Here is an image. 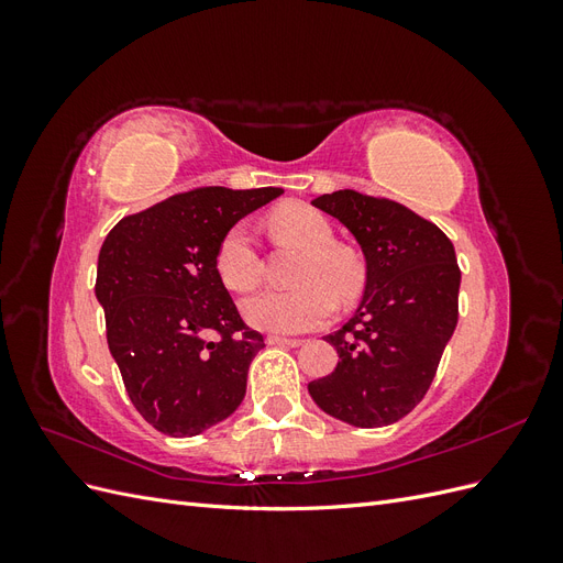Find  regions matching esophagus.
<instances>
[{
  "instance_id": "esophagus-1",
  "label": "esophagus",
  "mask_w": 563,
  "mask_h": 563,
  "mask_svg": "<svg viewBox=\"0 0 563 563\" xmlns=\"http://www.w3.org/2000/svg\"><path fill=\"white\" fill-rule=\"evenodd\" d=\"M267 345L298 347V345H302V340H300V338H286V335H267Z\"/></svg>"
}]
</instances>
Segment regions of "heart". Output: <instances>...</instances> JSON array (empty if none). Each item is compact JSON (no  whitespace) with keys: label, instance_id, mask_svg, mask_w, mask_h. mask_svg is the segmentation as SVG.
Listing matches in <instances>:
<instances>
[{"label":"heart","instance_id":"heart-1","mask_svg":"<svg viewBox=\"0 0 563 563\" xmlns=\"http://www.w3.org/2000/svg\"><path fill=\"white\" fill-rule=\"evenodd\" d=\"M269 230L305 249L294 288H265L244 300L251 327L269 333H302L327 323L338 298H354L364 284L356 255L333 244L327 216L302 201H288L267 218ZM216 272L232 291H249L261 282V253L246 223H234L216 249Z\"/></svg>","mask_w":563,"mask_h":563}]
</instances>
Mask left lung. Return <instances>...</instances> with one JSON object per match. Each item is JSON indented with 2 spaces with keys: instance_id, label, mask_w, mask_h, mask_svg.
Masks as SVG:
<instances>
[{
  "instance_id": "obj_1",
  "label": "left lung",
  "mask_w": 563,
  "mask_h": 563,
  "mask_svg": "<svg viewBox=\"0 0 563 563\" xmlns=\"http://www.w3.org/2000/svg\"><path fill=\"white\" fill-rule=\"evenodd\" d=\"M343 223L366 261L360 308L327 335L338 366L310 397L354 428H385L430 389L457 323L460 269L449 236L397 201L354 190L312 199Z\"/></svg>"
}]
</instances>
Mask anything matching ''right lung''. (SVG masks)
<instances>
[{
    "label": "right lung",
    "instance_id": "obj_1",
    "mask_svg": "<svg viewBox=\"0 0 563 563\" xmlns=\"http://www.w3.org/2000/svg\"><path fill=\"white\" fill-rule=\"evenodd\" d=\"M282 192L201 187L122 218L100 246L96 298L110 354L133 406L168 437L207 432L246 395L265 340L244 327L216 272V249Z\"/></svg>",
    "mask_w": 563,
    "mask_h": 563
}]
</instances>
